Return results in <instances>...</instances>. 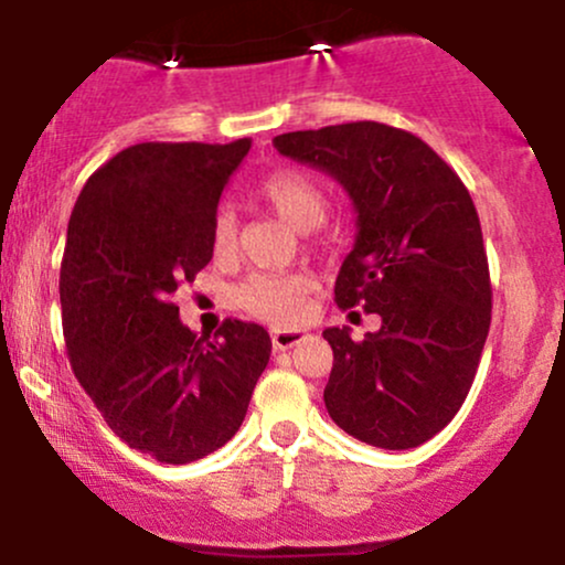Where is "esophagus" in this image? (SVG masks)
I'll use <instances>...</instances> for the list:
<instances>
[{
  "label": "esophagus",
  "instance_id": "esophagus-1",
  "mask_svg": "<svg viewBox=\"0 0 565 565\" xmlns=\"http://www.w3.org/2000/svg\"><path fill=\"white\" fill-rule=\"evenodd\" d=\"M305 337H308V334H305L302 329H274V332H270V340H274L276 350L295 348L297 342L305 340Z\"/></svg>",
  "mask_w": 565,
  "mask_h": 565
}]
</instances>
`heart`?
I'll use <instances>...</instances> for the list:
<instances>
[{"label":"heart","mask_w":565,"mask_h":565,"mask_svg":"<svg viewBox=\"0 0 565 565\" xmlns=\"http://www.w3.org/2000/svg\"><path fill=\"white\" fill-rule=\"evenodd\" d=\"M265 204L295 225L297 231L319 228L327 217L329 199L323 188L297 170L270 172L257 188ZM238 223L236 212L223 206L212 220V249L220 257L236 252ZM310 289V278L305 274H255L236 289L238 308L257 319L270 323H295L305 313V295Z\"/></svg>","instance_id":"1"}]
</instances>
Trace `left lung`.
I'll return each instance as SVG.
<instances>
[{"instance_id": "left-lung-1", "label": "left lung", "mask_w": 565, "mask_h": 565, "mask_svg": "<svg viewBox=\"0 0 565 565\" xmlns=\"http://www.w3.org/2000/svg\"><path fill=\"white\" fill-rule=\"evenodd\" d=\"M274 146L348 191L355 244L334 302L382 319L361 342L348 327L323 332L334 353L323 391L329 417L369 446L414 449L465 404L489 334L491 281L476 204L425 140L380 121L300 129Z\"/></svg>"}]
</instances>
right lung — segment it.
<instances>
[{
	"instance_id": "right-lung-1",
	"label": "right lung",
	"mask_w": 565,
	"mask_h": 565,
	"mask_svg": "<svg viewBox=\"0 0 565 565\" xmlns=\"http://www.w3.org/2000/svg\"><path fill=\"white\" fill-rule=\"evenodd\" d=\"M249 140L138 142L93 172L61 263L71 369L129 449L196 462L236 436L270 359L260 323L196 334L172 302L212 260L220 193Z\"/></svg>"
}]
</instances>
